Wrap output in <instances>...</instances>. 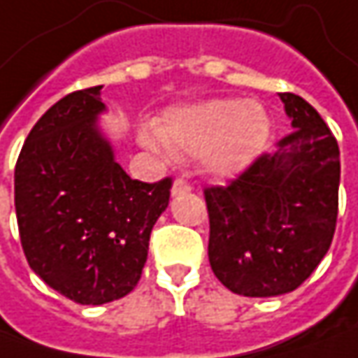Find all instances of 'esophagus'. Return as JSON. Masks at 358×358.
Masks as SVG:
<instances>
[{"label":"esophagus","instance_id":"34e87169","mask_svg":"<svg viewBox=\"0 0 358 358\" xmlns=\"http://www.w3.org/2000/svg\"><path fill=\"white\" fill-rule=\"evenodd\" d=\"M191 191V185L187 183V181H181V179H177L171 187V195L173 197H179V195H185Z\"/></svg>","mask_w":358,"mask_h":358}]
</instances>
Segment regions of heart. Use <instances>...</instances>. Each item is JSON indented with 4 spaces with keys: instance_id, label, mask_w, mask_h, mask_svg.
<instances>
[{
    "instance_id": "1",
    "label": "heart",
    "mask_w": 358,
    "mask_h": 358,
    "mask_svg": "<svg viewBox=\"0 0 358 358\" xmlns=\"http://www.w3.org/2000/svg\"><path fill=\"white\" fill-rule=\"evenodd\" d=\"M271 139V117L257 101L233 97L177 105L163 113L155 129H141L139 141L173 155L201 157L207 173L219 179L249 169Z\"/></svg>"
}]
</instances>
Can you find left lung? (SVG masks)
I'll return each mask as SVG.
<instances>
[{"label":"left lung","mask_w":358,"mask_h":358,"mask_svg":"<svg viewBox=\"0 0 358 358\" xmlns=\"http://www.w3.org/2000/svg\"><path fill=\"white\" fill-rule=\"evenodd\" d=\"M293 133L227 187L205 189L209 263L229 291L277 296L295 291L335 235L338 145L317 109L279 93Z\"/></svg>","instance_id":"1"}]
</instances>
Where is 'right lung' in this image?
I'll return each mask as SVG.
<instances>
[{
	"mask_svg": "<svg viewBox=\"0 0 358 358\" xmlns=\"http://www.w3.org/2000/svg\"><path fill=\"white\" fill-rule=\"evenodd\" d=\"M101 85L51 105L15 165L21 247L35 275L79 305H103L135 289L151 229L169 205L171 179H131L99 117Z\"/></svg>",
	"mask_w": 358,
	"mask_h": 358,
	"instance_id": "1",
	"label": "right lung"
}]
</instances>
